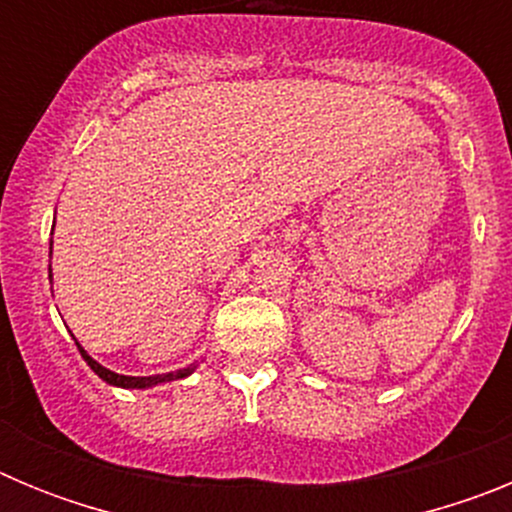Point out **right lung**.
Returning a JSON list of instances; mask_svg holds the SVG:
<instances>
[{
	"instance_id": "add662e5",
	"label": "right lung",
	"mask_w": 512,
	"mask_h": 512,
	"mask_svg": "<svg viewBox=\"0 0 512 512\" xmlns=\"http://www.w3.org/2000/svg\"><path fill=\"white\" fill-rule=\"evenodd\" d=\"M53 246V241H51ZM76 346H79L81 356H84V361H87L89 366H92V372L97 374L99 379H104L107 384H115V387H122V390H148V387H156V384H164V382H174V379H184L189 377V374L194 372V366H187V369H179V372H169V374H153V377H125V374H117V372H110L107 366H102L99 361H94L92 356L81 348V343L76 341Z\"/></svg>"
}]
</instances>
